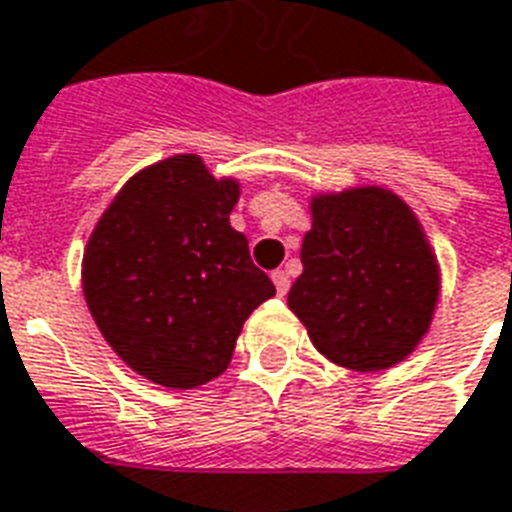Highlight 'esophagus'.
Segmentation results:
<instances>
[{
    "mask_svg": "<svg viewBox=\"0 0 512 512\" xmlns=\"http://www.w3.org/2000/svg\"><path fill=\"white\" fill-rule=\"evenodd\" d=\"M272 280H275V288L280 296H285L288 293V288H291V275L285 272V269H277V272H272Z\"/></svg>",
    "mask_w": 512,
    "mask_h": 512,
    "instance_id": "esophagus-1",
    "label": "esophagus"
}]
</instances>
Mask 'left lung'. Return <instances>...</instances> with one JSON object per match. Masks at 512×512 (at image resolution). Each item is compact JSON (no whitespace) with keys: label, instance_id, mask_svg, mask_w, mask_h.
Here are the masks:
<instances>
[{"label":"left lung","instance_id":"1","mask_svg":"<svg viewBox=\"0 0 512 512\" xmlns=\"http://www.w3.org/2000/svg\"><path fill=\"white\" fill-rule=\"evenodd\" d=\"M301 243L304 272L288 307L331 363L384 371L417 350L433 323L441 269L398 194L355 186L315 194Z\"/></svg>","mask_w":512,"mask_h":512}]
</instances>
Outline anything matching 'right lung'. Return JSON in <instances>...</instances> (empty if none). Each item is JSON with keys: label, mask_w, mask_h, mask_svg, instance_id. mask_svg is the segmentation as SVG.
<instances>
[{"label": "right lung", "mask_w": 512, "mask_h": 512, "mask_svg": "<svg viewBox=\"0 0 512 512\" xmlns=\"http://www.w3.org/2000/svg\"><path fill=\"white\" fill-rule=\"evenodd\" d=\"M237 197L235 178L176 154L130 178L87 240L90 315L149 382L192 390L224 374L248 315L275 296L229 224Z\"/></svg>", "instance_id": "1"}]
</instances>
